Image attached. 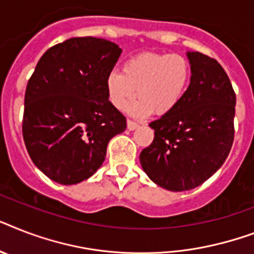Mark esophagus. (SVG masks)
<instances>
[{
	"instance_id": "obj_1",
	"label": "esophagus",
	"mask_w": 254,
	"mask_h": 254,
	"mask_svg": "<svg viewBox=\"0 0 254 254\" xmlns=\"http://www.w3.org/2000/svg\"><path fill=\"white\" fill-rule=\"evenodd\" d=\"M127 129H129V130H135V129L138 127V124L133 123V121H130V120H127Z\"/></svg>"
}]
</instances>
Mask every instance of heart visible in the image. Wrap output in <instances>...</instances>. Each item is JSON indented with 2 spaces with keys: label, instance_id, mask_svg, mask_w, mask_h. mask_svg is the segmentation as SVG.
<instances>
[{
  "label": "heart",
  "instance_id": "heart-1",
  "mask_svg": "<svg viewBox=\"0 0 254 254\" xmlns=\"http://www.w3.org/2000/svg\"><path fill=\"white\" fill-rule=\"evenodd\" d=\"M190 77V64L184 56L147 52L127 60L121 73L111 71L106 90L111 104L119 111L127 108L137 90L139 99L129 107L131 116L143 117L151 112L164 116L180 104Z\"/></svg>",
  "mask_w": 254,
  "mask_h": 254
}]
</instances>
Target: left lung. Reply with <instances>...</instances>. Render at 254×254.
Instances as JSON below:
<instances>
[{"label":"left lung","instance_id":"8db88e82","mask_svg":"<svg viewBox=\"0 0 254 254\" xmlns=\"http://www.w3.org/2000/svg\"><path fill=\"white\" fill-rule=\"evenodd\" d=\"M190 83L180 104L150 123L154 141L139 162L156 185L185 191L203 184L219 170L234 142L236 95L219 63L187 52Z\"/></svg>","mask_w":254,"mask_h":254}]
</instances>
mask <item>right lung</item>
<instances>
[{"instance_id":"right-lung-1","label":"right lung","mask_w":254,"mask_h":254,"mask_svg":"<svg viewBox=\"0 0 254 254\" xmlns=\"http://www.w3.org/2000/svg\"><path fill=\"white\" fill-rule=\"evenodd\" d=\"M123 49L106 39L71 38L49 48L27 83L22 130L34 164L63 185L102 167L127 119L108 100L106 79Z\"/></svg>"}]
</instances>
